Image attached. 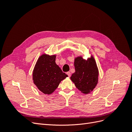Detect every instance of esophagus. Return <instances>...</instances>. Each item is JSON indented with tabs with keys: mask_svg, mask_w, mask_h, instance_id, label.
<instances>
[{
	"mask_svg": "<svg viewBox=\"0 0 132 132\" xmlns=\"http://www.w3.org/2000/svg\"><path fill=\"white\" fill-rule=\"evenodd\" d=\"M67 74L68 75L69 77H70V76H71V73H70V71H68V72H67Z\"/></svg>",
	"mask_w": 132,
	"mask_h": 132,
	"instance_id": "obj_1",
	"label": "esophagus"
}]
</instances>
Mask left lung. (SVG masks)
I'll list each match as a JSON object with an SVG mask.
<instances>
[{
    "mask_svg": "<svg viewBox=\"0 0 132 132\" xmlns=\"http://www.w3.org/2000/svg\"><path fill=\"white\" fill-rule=\"evenodd\" d=\"M75 71L70 79L77 88L87 94L94 90L98 82V70L93 56L87 60L78 57L74 60Z\"/></svg>",
    "mask_w": 132,
    "mask_h": 132,
    "instance_id": "left-lung-1",
    "label": "left lung"
}]
</instances>
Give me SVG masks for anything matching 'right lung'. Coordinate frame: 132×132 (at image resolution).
<instances>
[{"label":"right lung","instance_id":"add662e5","mask_svg":"<svg viewBox=\"0 0 132 132\" xmlns=\"http://www.w3.org/2000/svg\"><path fill=\"white\" fill-rule=\"evenodd\" d=\"M55 57V55L42 54L38 59L33 71L34 82L45 94L53 93L61 81L68 77L56 64Z\"/></svg>","mask_w":132,"mask_h":132}]
</instances>
